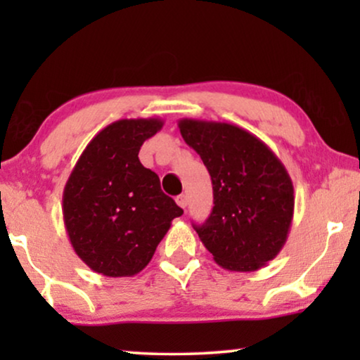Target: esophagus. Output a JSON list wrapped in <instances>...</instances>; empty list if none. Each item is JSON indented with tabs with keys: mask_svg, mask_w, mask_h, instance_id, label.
<instances>
[{
	"mask_svg": "<svg viewBox=\"0 0 360 360\" xmlns=\"http://www.w3.org/2000/svg\"><path fill=\"white\" fill-rule=\"evenodd\" d=\"M176 202H177V205H179V207L186 209V207H188V195H184V194L177 195V198H176Z\"/></svg>",
	"mask_w": 360,
	"mask_h": 360,
	"instance_id": "esophagus-1",
	"label": "esophagus"
}]
</instances>
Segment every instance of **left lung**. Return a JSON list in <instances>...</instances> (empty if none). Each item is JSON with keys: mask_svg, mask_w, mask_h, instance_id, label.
I'll use <instances>...</instances> for the list:
<instances>
[{"mask_svg": "<svg viewBox=\"0 0 360 360\" xmlns=\"http://www.w3.org/2000/svg\"><path fill=\"white\" fill-rule=\"evenodd\" d=\"M177 127L212 179V212L194 225L200 242L225 270L266 265L283 248L295 212L293 183L283 162L236 124L183 118Z\"/></svg>", "mask_w": 360, "mask_h": 360, "instance_id": "obj_1", "label": "left lung"}]
</instances>
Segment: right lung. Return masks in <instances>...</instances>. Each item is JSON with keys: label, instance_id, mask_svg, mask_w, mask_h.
Returning <instances> with one entry per match:
<instances>
[{"label": "right lung", "instance_id": "1", "mask_svg": "<svg viewBox=\"0 0 360 360\" xmlns=\"http://www.w3.org/2000/svg\"><path fill=\"white\" fill-rule=\"evenodd\" d=\"M165 122L124 118L89 143L67 179L62 214L72 248L103 276H133L155 255L158 243L183 215L161 191L160 177L138 153Z\"/></svg>", "mask_w": 360, "mask_h": 360}]
</instances>
